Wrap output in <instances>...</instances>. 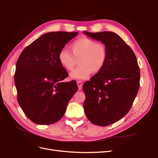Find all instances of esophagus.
<instances>
[{
	"instance_id": "1",
	"label": "esophagus",
	"mask_w": 158,
	"mask_h": 158,
	"mask_svg": "<svg viewBox=\"0 0 158 158\" xmlns=\"http://www.w3.org/2000/svg\"><path fill=\"white\" fill-rule=\"evenodd\" d=\"M77 86L79 87V90H81V89H82V86H83V83L81 82V81H78L77 82Z\"/></svg>"
}]
</instances>
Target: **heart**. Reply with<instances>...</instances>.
I'll return each instance as SVG.
<instances>
[{"instance_id": "1", "label": "heart", "mask_w": 158, "mask_h": 158, "mask_svg": "<svg viewBox=\"0 0 158 158\" xmlns=\"http://www.w3.org/2000/svg\"><path fill=\"white\" fill-rule=\"evenodd\" d=\"M72 54L67 48H62L58 52L60 64L68 70H72L75 66V58H79L80 66L70 73L72 79L84 80L94 72H100L106 65L108 52L106 45L86 38H80L71 44Z\"/></svg>"}]
</instances>
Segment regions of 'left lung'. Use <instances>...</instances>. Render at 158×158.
Returning a JSON list of instances; mask_svg holds the SVG:
<instances>
[{"mask_svg":"<svg viewBox=\"0 0 158 158\" xmlns=\"http://www.w3.org/2000/svg\"><path fill=\"white\" fill-rule=\"evenodd\" d=\"M106 45V65L83 86L85 113L92 124L107 126L129 112L140 85V69L133 50L118 34L83 32Z\"/></svg>","mask_w":158,"mask_h":158,"instance_id":"1","label":"left lung"}]
</instances>
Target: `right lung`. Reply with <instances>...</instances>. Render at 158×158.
I'll list each match as a JSON object with an SVG mask.
<instances>
[{
	"instance_id": "1",
	"label": "right lung",
	"mask_w": 158,
	"mask_h": 158,
	"mask_svg": "<svg viewBox=\"0 0 158 158\" xmlns=\"http://www.w3.org/2000/svg\"><path fill=\"white\" fill-rule=\"evenodd\" d=\"M78 32L44 34L23 50L16 64L14 81L17 101L35 124L49 125L60 120L69 101L78 90L58 59L59 51Z\"/></svg>"
}]
</instances>
